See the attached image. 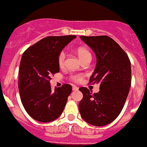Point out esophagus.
I'll return each instance as SVG.
<instances>
[{
  "label": "esophagus",
  "mask_w": 147,
  "mask_h": 147,
  "mask_svg": "<svg viewBox=\"0 0 147 147\" xmlns=\"http://www.w3.org/2000/svg\"><path fill=\"white\" fill-rule=\"evenodd\" d=\"M79 89V88L77 86H73V90L74 91H77Z\"/></svg>",
  "instance_id": "1"
}]
</instances>
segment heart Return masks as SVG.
<instances>
[{"instance_id":"heart-1","label":"heart","mask_w":147,"mask_h":147,"mask_svg":"<svg viewBox=\"0 0 147 147\" xmlns=\"http://www.w3.org/2000/svg\"><path fill=\"white\" fill-rule=\"evenodd\" d=\"M76 54L78 55V57L80 58L81 61H83L84 59H88V58H91L92 59V55L91 53L87 49L84 48V47H79L77 48L76 50ZM65 53H61L59 54V57H58V64H59V67H61L64 65V63H65ZM71 79L74 82H80V81L82 80V76L81 75H74V76H72L71 77Z\"/></svg>"}]
</instances>
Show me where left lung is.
Masks as SVG:
<instances>
[{
    "label": "left lung",
    "instance_id": "left-lung-1",
    "mask_svg": "<svg viewBox=\"0 0 147 147\" xmlns=\"http://www.w3.org/2000/svg\"><path fill=\"white\" fill-rule=\"evenodd\" d=\"M80 38L96 55V67L89 82L100 85V90L92 94L86 87L79 88L83 94L79 110L89 124L106 125L117 118L128 97L131 82L130 60L119 45L108 36Z\"/></svg>",
    "mask_w": 147,
    "mask_h": 147
}]
</instances>
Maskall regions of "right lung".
Masks as SVG:
<instances>
[{"instance_id": "add662e5", "label": "right lung", "mask_w": 147, "mask_h": 147, "mask_svg": "<svg viewBox=\"0 0 147 147\" xmlns=\"http://www.w3.org/2000/svg\"><path fill=\"white\" fill-rule=\"evenodd\" d=\"M75 35L50 36L28 48L22 56L19 91L26 112L34 119L49 122L59 118L66 105L72 86L64 84L52 90V74L59 72L58 57Z\"/></svg>"}]
</instances>
